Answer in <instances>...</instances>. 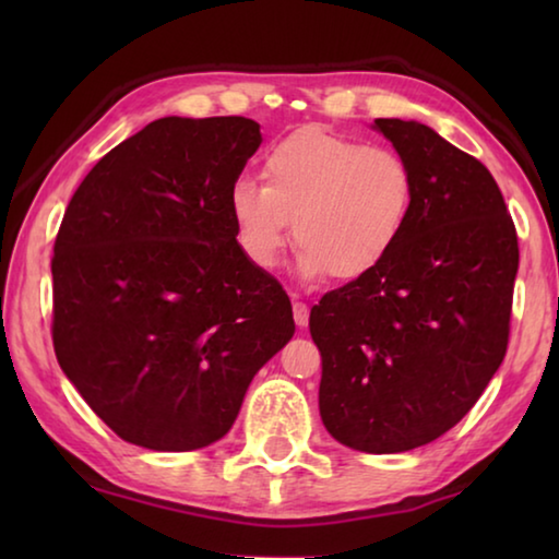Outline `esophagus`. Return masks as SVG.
I'll return each mask as SVG.
<instances>
[{
    "label": "esophagus",
    "mask_w": 559,
    "mask_h": 559,
    "mask_svg": "<svg viewBox=\"0 0 559 559\" xmlns=\"http://www.w3.org/2000/svg\"><path fill=\"white\" fill-rule=\"evenodd\" d=\"M293 318H296V325L298 328H306L308 325V318H310V310L306 302H293Z\"/></svg>",
    "instance_id": "1"
}]
</instances>
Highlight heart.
Masks as SVG:
<instances>
[{"mask_svg": "<svg viewBox=\"0 0 559 559\" xmlns=\"http://www.w3.org/2000/svg\"><path fill=\"white\" fill-rule=\"evenodd\" d=\"M263 177L236 179L229 192L236 241L259 269L278 266L293 219L302 278H365L390 259L414 212L416 179L400 153L330 130L278 140Z\"/></svg>", "mask_w": 559, "mask_h": 559, "instance_id": "heart-1", "label": "heart"}]
</instances>
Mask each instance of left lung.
<instances>
[{
    "instance_id": "left-lung-1",
    "label": "left lung",
    "mask_w": 559,
    "mask_h": 559,
    "mask_svg": "<svg viewBox=\"0 0 559 559\" xmlns=\"http://www.w3.org/2000/svg\"><path fill=\"white\" fill-rule=\"evenodd\" d=\"M412 165L409 226L380 269L310 310L320 416L365 453L424 447L468 414L508 347L518 236L493 175L437 130L377 118Z\"/></svg>"
}]
</instances>
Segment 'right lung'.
I'll return each instance as SVG.
<instances>
[{
  "label": "right lung",
  "mask_w": 559,
  "mask_h": 559,
  "mask_svg": "<svg viewBox=\"0 0 559 559\" xmlns=\"http://www.w3.org/2000/svg\"><path fill=\"white\" fill-rule=\"evenodd\" d=\"M257 120L159 118L75 189L53 243L63 374L135 447L219 441L257 372L296 333L281 283L246 259L229 192Z\"/></svg>",
  "instance_id": "add662e5"
}]
</instances>
